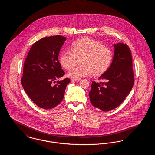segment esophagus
<instances>
[{
    "label": "esophagus",
    "instance_id": "esophagus-1",
    "mask_svg": "<svg viewBox=\"0 0 155 155\" xmlns=\"http://www.w3.org/2000/svg\"><path fill=\"white\" fill-rule=\"evenodd\" d=\"M80 80V79H71V82H77V81H79Z\"/></svg>",
    "mask_w": 155,
    "mask_h": 155
}]
</instances>
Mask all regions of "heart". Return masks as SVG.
I'll return each instance as SVG.
<instances>
[{"label":"heart","instance_id":"obj_1","mask_svg":"<svg viewBox=\"0 0 155 155\" xmlns=\"http://www.w3.org/2000/svg\"><path fill=\"white\" fill-rule=\"evenodd\" d=\"M71 52L61 53L59 58L60 64L67 70L75 65L81 59V67L71 68L68 75L75 79L91 75H99L105 73L110 66L113 52L110 48L88 37H83L70 46Z\"/></svg>","mask_w":155,"mask_h":155}]
</instances>
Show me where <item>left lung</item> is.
<instances>
[{
  "label": "left lung",
  "instance_id": "1",
  "mask_svg": "<svg viewBox=\"0 0 155 155\" xmlns=\"http://www.w3.org/2000/svg\"><path fill=\"white\" fill-rule=\"evenodd\" d=\"M114 54L110 66L99 80L92 81L89 92L91 103L103 111L111 110L121 104L134 83L131 52L127 44L114 45Z\"/></svg>",
  "mask_w": 155,
  "mask_h": 155
}]
</instances>
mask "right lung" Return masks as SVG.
Instances as JSON below:
<instances>
[{
	"mask_svg": "<svg viewBox=\"0 0 155 155\" xmlns=\"http://www.w3.org/2000/svg\"><path fill=\"white\" fill-rule=\"evenodd\" d=\"M66 38L45 37L32 46L25 60L21 84L26 94L37 106L51 109L60 103L64 95L68 78L56 80L64 75L58 60L59 52Z\"/></svg>",
	"mask_w": 155,
	"mask_h": 155,
	"instance_id": "1",
	"label": "right lung"
}]
</instances>
